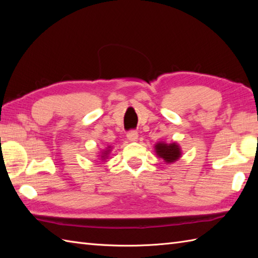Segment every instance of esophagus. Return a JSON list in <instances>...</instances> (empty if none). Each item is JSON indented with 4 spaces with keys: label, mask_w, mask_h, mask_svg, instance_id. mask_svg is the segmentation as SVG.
Returning a JSON list of instances; mask_svg holds the SVG:
<instances>
[{
    "label": "esophagus",
    "mask_w": 258,
    "mask_h": 258,
    "mask_svg": "<svg viewBox=\"0 0 258 258\" xmlns=\"http://www.w3.org/2000/svg\"><path fill=\"white\" fill-rule=\"evenodd\" d=\"M126 136H127V139L130 140V141H136V140H138V138H139V134H138V132H136V131H130V132L127 133V135H126Z\"/></svg>",
    "instance_id": "obj_1"
}]
</instances>
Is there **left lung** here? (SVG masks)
Listing matches in <instances>:
<instances>
[{"instance_id":"left-lung-1","label":"left lung","mask_w":258,"mask_h":258,"mask_svg":"<svg viewBox=\"0 0 258 258\" xmlns=\"http://www.w3.org/2000/svg\"><path fill=\"white\" fill-rule=\"evenodd\" d=\"M156 154L163 158L166 163H173L177 161L180 157V149L176 143L165 144V143H157L155 145Z\"/></svg>"}]
</instances>
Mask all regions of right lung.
<instances>
[{
    "label": "right lung",
    "mask_w": 258,
    "mask_h": 258,
    "mask_svg": "<svg viewBox=\"0 0 258 258\" xmlns=\"http://www.w3.org/2000/svg\"><path fill=\"white\" fill-rule=\"evenodd\" d=\"M108 149H109V147H108ZM108 152H109V150H107V151H105V152H104V153H103V156L101 157V158H102V160H105V158H106V156H107V154H108Z\"/></svg>",
    "instance_id": "right-lung-1"
}]
</instances>
